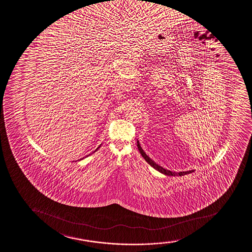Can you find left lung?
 <instances>
[{
  "mask_svg": "<svg viewBox=\"0 0 252 252\" xmlns=\"http://www.w3.org/2000/svg\"><path fill=\"white\" fill-rule=\"evenodd\" d=\"M137 146H138V149H139V153L141 154L142 157L144 158V159L148 162V164H150V165L152 166V167L155 168L156 170L159 171L160 173L164 174V175H166V176H180V177H182V176H184V175H188V174L191 173V172H193V170L192 171H180V172H176V171H171L167 170V169H165V168L162 167L160 165L157 164L156 162L152 160V159L150 158V157H148L147 155L145 154V151H143V149H142L141 146L139 145V140L137 141Z\"/></svg>",
  "mask_w": 252,
  "mask_h": 252,
  "instance_id": "1",
  "label": "left lung"
}]
</instances>
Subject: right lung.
I'll list each match as a JSON object with an SVG mask.
<instances>
[{"instance_id":"1","label":"right lung","mask_w":252,"mask_h":252,"mask_svg":"<svg viewBox=\"0 0 252 252\" xmlns=\"http://www.w3.org/2000/svg\"><path fill=\"white\" fill-rule=\"evenodd\" d=\"M99 148H100V146H99V147H98V148H97V149H96V150H95V151H94V152H95V151H97V150H98ZM94 152H93V153H94ZM88 156H89V155H88ZM88 156H87V157H88Z\"/></svg>"}]
</instances>
